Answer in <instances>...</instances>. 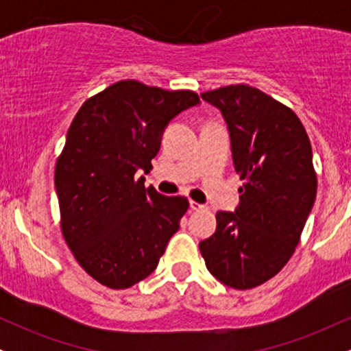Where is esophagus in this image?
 I'll return each mask as SVG.
<instances>
[{
    "label": "esophagus",
    "mask_w": 351,
    "mask_h": 351,
    "mask_svg": "<svg viewBox=\"0 0 351 351\" xmlns=\"http://www.w3.org/2000/svg\"><path fill=\"white\" fill-rule=\"evenodd\" d=\"M189 208H191L193 211H199V209H203L204 206H203V204L196 203V201H191V199H189Z\"/></svg>",
    "instance_id": "obj_1"
}]
</instances>
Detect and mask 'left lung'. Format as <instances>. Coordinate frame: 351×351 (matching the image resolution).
<instances>
[{
	"mask_svg": "<svg viewBox=\"0 0 351 351\" xmlns=\"http://www.w3.org/2000/svg\"><path fill=\"white\" fill-rule=\"evenodd\" d=\"M228 125L239 204L216 213L201 241L208 271L232 289L257 287L289 263L317 196L312 145L291 108L244 84L204 92Z\"/></svg>",
	"mask_w": 351,
	"mask_h": 351,
	"instance_id": "left-lung-1",
	"label": "left lung"
}]
</instances>
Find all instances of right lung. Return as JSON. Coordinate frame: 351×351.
I'll use <instances>...</instances> for the list:
<instances>
[{"label": "right lung", "instance_id": "add662e5", "mask_svg": "<svg viewBox=\"0 0 351 351\" xmlns=\"http://www.w3.org/2000/svg\"><path fill=\"white\" fill-rule=\"evenodd\" d=\"M191 90L120 80L84 102L56 163L64 239L88 276L128 289L158 265L189 206L145 188L168 123L198 106Z\"/></svg>", "mask_w": 351, "mask_h": 351}]
</instances>
